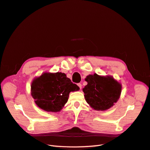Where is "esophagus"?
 <instances>
[{
	"label": "esophagus",
	"instance_id": "1",
	"mask_svg": "<svg viewBox=\"0 0 150 150\" xmlns=\"http://www.w3.org/2000/svg\"><path fill=\"white\" fill-rule=\"evenodd\" d=\"M77 86H79V87L80 88V89H81L82 88V84L81 83H77Z\"/></svg>",
	"mask_w": 150,
	"mask_h": 150
}]
</instances>
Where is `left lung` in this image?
<instances>
[{
	"label": "left lung",
	"instance_id": "obj_1",
	"mask_svg": "<svg viewBox=\"0 0 150 150\" xmlns=\"http://www.w3.org/2000/svg\"><path fill=\"white\" fill-rule=\"evenodd\" d=\"M83 88L87 103L95 110L105 111L116 103L121 96L122 85L111 76L88 75Z\"/></svg>",
	"mask_w": 150,
	"mask_h": 150
}]
</instances>
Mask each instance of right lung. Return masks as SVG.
<instances>
[{
    "instance_id": "1",
    "label": "right lung",
    "mask_w": 150,
    "mask_h": 150,
    "mask_svg": "<svg viewBox=\"0 0 150 150\" xmlns=\"http://www.w3.org/2000/svg\"><path fill=\"white\" fill-rule=\"evenodd\" d=\"M79 90L64 73L45 72L33 79L31 94L39 108L55 112L60 111L67 103L71 92Z\"/></svg>"
}]
</instances>
